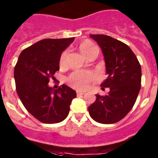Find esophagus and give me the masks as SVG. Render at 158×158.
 Returning <instances> with one entry per match:
<instances>
[{
	"label": "esophagus",
	"mask_w": 158,
	"mask_h": 158,
	"mask_svg": "<svg viewBox=\"0 0 158 158\" xmlns=\"http://www.w3.org/2000/svg\"><path fill=\"white\" fill-rule=\"evenodd\" d=\"M76 94H77V95H82V94H84L85 92L84 91H77Z\"/></svg>",
	"instance_id": "1"
}]
</instances>
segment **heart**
<instances>
[{
	"label": "heart",
	"instance_id": "1",
	"mask_svg": "<svg viewBox=\"0 0 158 158\" xmlns=\"http://www.w3.org/2000/svg\"><path fill=\"white\" fill-rule=\"evenodd\" d=\"M79 48L84 56L88 57L95 50H98L94 43L90 40H85L82 41L79 45ZM67 57L68 51H64L61 54L60 58V68L64 69L67 67ZM95 79V75L90 71H75L71 74L68 78V83L71 87L76 90H85L92 81Z\"/></svg>",
	"mask_w": 158,
	"mask_h": 158
}]
</instances>
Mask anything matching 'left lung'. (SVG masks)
<instances>
[{"mask_svg":"<svg viewBox=\"0 0 158 158\" xmlns=\"http://www.w3.org/2000/svg\"><path fill=\"white\" fill-rule=\"evenodd\" d=\"M102 49L108 77L101 86L108 87L106 95L96 94L88 107L97 123H118L130 111L141 89L142 68L136 56L126 44L106 35H90Z\"/></svg>","mask_w":158,"mask_h":158,"instance_id":"obj_1","label":"left lung"}]
</instances>
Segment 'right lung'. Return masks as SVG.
Wrapping results in <instances>:
<instances>
[{
    "label": "right lung",
    "instance_id": "1",
    "mask_svg": "<svg viewBox=\"0 0 158 158\" xmlns=\"http://www.w3.org/2000/svg\"><path fill=\"white\" fill-rule=\"evenodd\" d=\"M75 38L44 39L28 47L19 56L14 68L16 92L26 110L44 123H58L68 117L76 92L63 84L48 86L60 70V58Z\"/></svg>",
    "mask_w": 158,
    "mask_h": 158
}]
</instances>
